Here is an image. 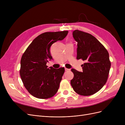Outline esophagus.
Listing matches in <instances>:
<instances>
[{
    "label": "esophagus",
    "instance_id": "34e87169",
    "mask_svg": "<svg viewBox=\"0 0 125 125\" xmlns=\"http://www.w3.org/2000/svg\"><path fill=\"white\" fill-rule=\"evenodd\" d=\"M65 71H70V69H68V68H65Z\"/></svg>",
    "mask_w": 125,
    "mask_h": 125
}]
</instances>
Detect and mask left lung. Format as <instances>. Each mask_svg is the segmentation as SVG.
I'll use <instances>...</instances> for the list:
<instances>
[{"instance_id":"1","label":"left lung","mask_w":125,"mask_h":125,"mask_svg":"<svg viewBox=\"0 0 125 125\" xmlns=\"http://www.w3.org/2000/svg\"><path fill=\"white\" fill-rule=\"evenodd\" d=\"M73 37L77 44V59L85 61L83 72L74 69L70 81L74 91L79 95H91L100 90L108 77L111 63L106 49L95 37L89 33L75 30Z\"/></svg>"}]
</instances>
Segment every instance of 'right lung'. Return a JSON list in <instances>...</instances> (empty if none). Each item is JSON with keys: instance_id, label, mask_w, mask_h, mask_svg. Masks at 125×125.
<instances>
[{"instance_id": "obj_1", "label": "right lung", "mask_w": 125, "mask_h": 125, "mask_svg": "<svg viewBox=\"0 0 125 125\" xmlns=\"http://www.w3.org/2000/svg\"><path fill=\"white\" fill-rule=\"evenodd\" d=\"M68 33V31H63L41 34L22 55L20 77L24 87L33 96L46 99L57 92L65 68H47L46 63L49 59H52L50 53L52 45L65 38Z\"/></svg>"}]
</instances>
